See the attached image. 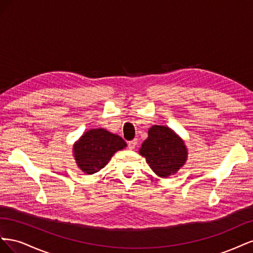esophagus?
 <instances>
[{
	"instance_id": "obj_1",
	"label": "esophagus",
	"mask_w": 253,
	"mask_h": 253,
	"mask_svg": "<svg viewBox=\"0 0 253 253\" xmlns=\"http://www.w3.org/2000/svg\"><path fill=\"white\" fill-rule=\"evenodd\" d=\"M137 143H138V140H137V139H133L132 141H129L128 142V149L129 150H134L135 148H136V145H137Z\"/></svg>"
}]
</instances>
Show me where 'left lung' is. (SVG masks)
I'll list each match as a JSON object with an SVG mask.
<instances>
[{"label": "left lung", "mask_w": 253, "mask_h": 253, "mask_svg": "<svg viewBox=\"0 0 253 253\" xmlns=\"http://www.w3.org/2000/svg\"><path fill=\"white\" fill-rule=\"evenodd\" d=\"M139 153L160 177L176 173L187 160L185 143L171 128L163 126H153L149 129Z\"/></svg>", "instance_id": "8db88e82"}]
</instances>
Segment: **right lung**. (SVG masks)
Returning a JSON list of instances; mask_svg holds the SVG:
<instances>
[{
    "mask_svg": "<svg viewBox=\"0 0 253 253\" xmlns=\"http://www.w3.org/2000/svg\"><path fill=\"white\" fill-rule=\"evenodd\" d=\"M125 147L126 141L118 135L104 128L89 129L74 145L75 159L84 173L94 174L106 166L115 152Z\"/></svg>",
    "mask_w": 253,
    "mask_h": 253,
    "instance_id": "right-lung-1",
    "label": "right lung"
}]
</instances>
